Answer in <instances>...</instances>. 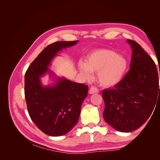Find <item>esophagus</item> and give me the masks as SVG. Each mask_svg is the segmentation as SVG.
<instances>
[{
	"label": "esophagus",
	"mask_w": 160,
	"mask_h": 160,
	"mask_svg": "<svg viewBox=\"0 0 160 160\" xmlns=\"http://www.w3.org/2000/svg\"><path fill=\"white\" fill-rule=\"evenodd\" d=\"M99 92V90L98 88H95V87H91L89 89V93L90 94H93V93H97Z\"/></svg>",
	"instance_id": "esophagus-1"
}]
</instances>
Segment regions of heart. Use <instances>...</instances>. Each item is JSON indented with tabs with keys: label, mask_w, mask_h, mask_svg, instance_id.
<instances>
[{
	"label": "heart",
	"mask_w": 160,
	"mask_h": 160,
	"mask_svg": "<svg viewBox=\"0 0 160 160\" xmlns=\"http://www.w3.org/2000/svg\"><path fill=\"white\" fill-rule=\"evenodd\" d=\"M128 61L112 50H96L88 55L86 62H79V69L85 79L93 77V71H98L99 83L105 87L113 86L122 81L128 69Z\"/></svg>",
	"instance_id": "b5f03b06"
}]
</instances>
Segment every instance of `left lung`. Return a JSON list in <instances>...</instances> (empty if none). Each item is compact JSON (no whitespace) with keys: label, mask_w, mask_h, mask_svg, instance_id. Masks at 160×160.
I'll return each mask as SVG.
<instances>
[{"label":"left lung","mask_w":160,"mask_h":160,"mask_svg":"<svg viewBox=\"0 0 160 160\" xmlns=\"http://www.w3.org/2000/svg\"><path fill=\"white\" fill-rule=\"evenodd\" d=\"M128 42L132 49L129 71L113 88L102 91L103 118L121 132L141 127L152 115L160 95L156 63L137 42Z\"/></svg>","instance_id":"8db88e82"}]
</instances>
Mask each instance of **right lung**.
Wrapping results in <instances>:
<instances>
[{"label": "right lung", "instance_id": "obj_1", "mask_svg": "<svg viewBox=\"0 0 160 160\" xmlns=\"http://www.w3.org/2000/svg\"><path fill=\"white\" fill-rule=\"evenodd\" d=\"M77 42L57 41L48 45L25 72V96L28 114L37 127L51 136L66 134L78 122L88 86L58 78L55 85L43 87L40 78L48 71L52 75L48 67L57 53Z\"/></svg>", "mask_w": 160, "mask_h": 160}]
</instances>
